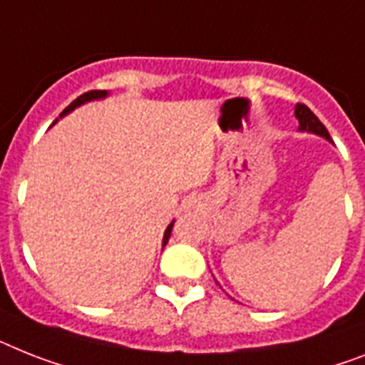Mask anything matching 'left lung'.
I'll return each instance as SVG.
<instances>
[{"label": "left lung", "instance_id": "1", "mask_svg": "<svg viewBox=\"0 0 365 365\" xmlns=\"http://www.w3.org/2000/svg\"><path fill=\"white\" fill-rule=\"evenodd\" d=\"M294 117L298 119V132L315 134V135H319V138H323V140H327L332 143V138H330L328 130L324 128V125L319 121L317 117H315V113H313L308 106H304V104H297V106H294Z\"/></svg>", "mask_w": 365, "mask_h": 365}]
</instances>
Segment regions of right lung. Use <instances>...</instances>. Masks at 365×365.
<instances>
[{"mask_svg": "<svg viewBox=\"0 0 365 365\" xmlns=\"http://www.w3.org/2000/svg\"><path fill=\"white\" fill-rule=\"evenodd\" d=\"M106 96H110V93H108V91H89V93H83V95L78 96L76 101L71 102V104H68V106L65 108V110H63V113H61V115H59V119H63V117L68 115V113H72V111L76 110V108L83 106V104H87V102L104 101V98H106ZM59 119H56V121H53V125H56V123L59 121ZM173 224H175V220H173V222H171V224L168 225V227H165V231H164V239H162V246H165V244H168V240H170V237H171V230H173Z\"/></svg>", "mask_w": 365, "mask_h": 365, "instance_id": "add662e5", "label": "right lung"}]
</instances>
